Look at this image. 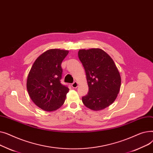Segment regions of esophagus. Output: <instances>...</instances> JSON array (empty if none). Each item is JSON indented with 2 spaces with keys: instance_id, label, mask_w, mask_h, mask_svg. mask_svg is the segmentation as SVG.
<instances>
[{
  "instance_id": "34e87169",
  "label": "esophagus",
  "mask_w": 153,
  "mask_h": 153,
  "mask_svg": "<svg viewBox=\"0 0 153 153\" xmlns=\"http://www.w3.org/2000/svg\"><path fill=\"white\" fill-rule=\"evenodd\" d=\"M71 86L72 87V88H77L78 87V83L77 82H74L71 84Z\"/></svg>"
}]
</instances>
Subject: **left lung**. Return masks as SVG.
Wrapping results in <instances>:
<instances>
[{
  "instance_id": "8db88e82",
  "label": "left lung",
  "mask_w": 153,
  "mask_h": 153,
  "mask_svg": "<svg viewBox=\"0 0 153 153\" xmlns=\"http://www.w3.org/2000/svg\"><path fill=\"white\" fill-rule=\"evenodd\" d=\"M78 56L84 68L88 94L82 97L84 105L99 111L113 103L119 93L121 77L114 61L100 48L80 50Z\"/></svg>"
}]
</instances>
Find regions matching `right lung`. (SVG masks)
<instances>
[{"label": "right lung", "mask_w": 153, "mask_h": 153, "mask_svg": "<svg viewBox=\"0 0 153 153\" xmlns=\"http://www.w3.org/2000/svg\"><path fill=\"white\" fill-rule=\"evenodd\" d=\"M69 51L51 49L34 62L27 78V88L31 99L45 111H53L64 103L69 88L62 85L61 63Z\"/></svg>", "instance_id": "right-lung-1"}]
</instances>
